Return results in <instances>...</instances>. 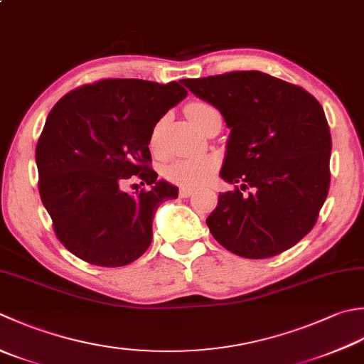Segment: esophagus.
I'll return each instance as SVG.
<instances>
[{
	"label": "esophagus",
	"mask_w": 364,
	"mask_h": 364,
	"mask_svg": "<svg viewBox=\"0 0 364 364\" xmlns=\"http://www.w3.org/2000/svg\"><path fill=\"white\" fill-rule=\"evenodd\" d=\"M196 189L191 188V186H181L180 188V197H191L192 194H194Z\"/></svg>",
	"instance_id": "esophagus-1"
}]
</instances>
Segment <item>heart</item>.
<instances>
[{
	"instance_id": "1",
	"label": "heart",
	"mask_w": 364,
	"mask_h": 364,
	"mask_svg": "<svg viewBox=\"0 0 364 364\" xmlns=\"http://www.w3.org/2000/svg\"><path fill=\"white\" fill-rule=\"evenodd\" d=\"M186 113L189 119L197 127H200L210 117L219 115V112L205 102H192L186 107ZM162 131V121L154 126L151 134V144L156 145L159 140ZM215 173V161L208 158H188L180 159L170 164L167 167V176L170 180L181 183L184 186H197L206 180H210L211 175Z\"/></svg>"
}]
</instances>
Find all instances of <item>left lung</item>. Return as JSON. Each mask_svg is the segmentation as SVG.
<instances>
[{
  "label": "left lung",
  "instance_id": "8db88e82",
  "mask_svg": "<svg viewBox=\"0 0 364 364\" xmlns=\"http://www.w3.org/2000/svg\"><path fill=\"white\" fill-rule=\"evenodd\" d=\"M181 83L211 104L230 129L220 192L206 219L213 237L246 259L287 251L314 227L330 188L331 135L308 91L259 70H237Z\"/></svg>",
  "mask_w": 364,
  "mask_h": 364
}]
</instances>
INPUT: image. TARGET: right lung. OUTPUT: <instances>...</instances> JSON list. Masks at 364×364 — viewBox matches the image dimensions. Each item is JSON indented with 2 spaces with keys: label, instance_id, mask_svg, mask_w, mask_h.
I'll return each instance as SVG.
<instances>
[{
  "label": "right lung",
  "instance_id": "right-lung-1",
  "mask_svg": "<svg viewBox=\"0 0 364 364\" xmlns=\"http://www.w3.org/2000/svg\"><path fill=\"white\" fill-rule=\"evenodd\" d=\"M186 96L178 82L107 78L68 92L48 113L36 146L39 194L56 237L78 259L124 267L151 245L154 213L178 188L148 167V145L156 123ZM134 174L152 189L124 193Z\"/></svg>",
  "mask_w": 364,
  "mask_h": 364
}]
</instances>
